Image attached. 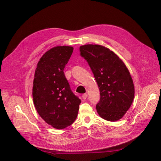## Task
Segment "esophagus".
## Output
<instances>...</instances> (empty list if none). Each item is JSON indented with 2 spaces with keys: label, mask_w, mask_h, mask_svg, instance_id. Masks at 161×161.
Segmentation results:
<instances>
[{
  "label": "esophagus",
  "mask_w": 161,
  "mask_h": 161,
  "mask_svg": "<svg viewBox=\"0 0 161 161\" xmlns=\"http://www.w3.org/2000/svg\"><path fill=\"white\" fill-rule=\"evenodd\" d=\"M87 97H88V95H87V94H86V93H85V94H83V95H82V99H83L84 100H85V99H86L87 98Z\"/></svg>",
  "instance_id": "34e87169"
}]
</instances>
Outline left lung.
Returning a JSON list of instances; mask_svg holds the SVG:
<instances>
[{
  "mask_svg": "<svg viewBox=\"0 0 161 161\" xmlns=\"http://www.w3.org/2000/svg\"><path fill=\"white\" fill-rule=\"evenodd\" d=\"M80 52L88 62L100 91L97 113L105 120L120 119L134 97L133 80L127 67L118 55L103 46H81Z\"/></svg>",
  "mask_w": 161,
  "mask_h": 161,
  "instance_id": "1",
  "label": "left lung"
}]
</instances>
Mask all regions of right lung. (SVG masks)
<instances>
[{
    "label": "right lung",
    "mask_w": 161,
    "mask_h": 161,
    "mask_svg": "<svg viewBox=\"0 0 161 161\" xmlns=\"http://www.w3.org/2000/svg\"><path fill=\"white\" fill-rule=\"evenodd\" d=\"M71 46L51 48L39 60L34 75L33 99L38 114L56 129H64L76 119L80 99L72 92L64 69Z\"/></svg>",
    "instance_id": "obj_1"
}]
</instances>
